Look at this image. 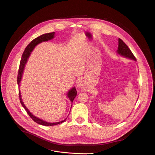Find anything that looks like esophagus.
Returning a JSON list of instances; mask_svg holds the SVG:
<instances>
[{"label": "esophagus", "instance_id": "34e87169", "mask_svg": "<svg viewBox=\"0 0 155 155\" xmlns=\"http://www.w3.org/2000/svg\"><path fill=\"white\" fill-rule=\"evenodd\" d=\"M78 87L79 88H80V89H84V86H83V85L81 83H78Z\"/></svg>", "mask_w": 155, "mask_h": 155}]
</instances>
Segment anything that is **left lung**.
<instances>
[{
    "label": "left lung",
    "mask_w": 155,
    "mask_h": 155,
    "mask_svg": "<svg viewBox=\"0 0 155 155\" xmlns=\"http://www.w3.org/2000/svg\"><path fill=\"white\" fill-rule=\"evenodd\" d=\"M117 52L118 54H120L124 57L136 61V58L133 53H132L130 50L126 45V44L121 38L118 39V49Z\"/></svg>",
    "instance_id": "left-lung-1"
}]
</instances>
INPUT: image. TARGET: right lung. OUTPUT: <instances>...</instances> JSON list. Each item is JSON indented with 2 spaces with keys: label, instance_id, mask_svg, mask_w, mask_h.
<instances>
[{
  "label": "right lung",
  "instance_id": "obj_1",
  "mask_svg": "<svg viewBox=\"0 0 155 155\" xmlns=\"http://www.w3.org/2000/svg\"><path fill=\"white\" fill-rule=\"evenodd\" d=\"M54 32H51V33H47V34H43V35L35 38L32 41H31V43H29L28 45V46L26 47V48H25V51L23 53V55H22V58H21L20 64H19V70H18V77H17V82H18V84H19V83L21 81V77H22V73H23V72L25 64L27 62L28 58H29V56L31 54V52L33 50V49L37 45V44L40 43L42 41H48L49 40L52 39L54 37ZM77 94V92L75 87H74L73 88H72V89L69 91L68 96V97L69 98V99L71 100L72 103L74 99H75V97H76ZM19 100H20V102H21V105H23V107L25 108V109L26 110V111L28 113V114L29 115V117L32 118V120L33 121H34L35 122H36L37 123L39 124L43 125V126H54V125H57L58 124L62 123L64 122L66 120V119H65L64 120H63L62 121L57 122V123H47L46 121H44L41 120V119H39V118L35 117L31 113H30V112L29 111L28 109L26 108V107L23 104V102L22 101L20 92H19Z\"/></svg>",
  "mask_w": 155,
  "mask_h": 155
}]
</instances>
